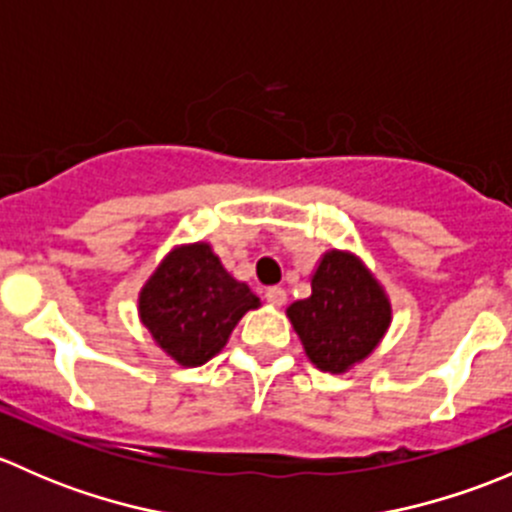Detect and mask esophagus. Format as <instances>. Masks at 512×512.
I'll use <instances>...</instances> for the list:
<instances>
[{"label": "esophagus", "instance_id": "esophagus-1", "mask_svg": "<svg viewBox=\"0 0 512 512\" xmlns=\"http://www.w3.org/2000/svg\"><path fill=\"white\" fill-rule=\"evenodd\" d=\"M265 299L270 304H275V307H282V304L287 302V292L282 287H267L265 289Z\"/></svg>", "mask_w": 512, "mask_h": 512}]
</instances>
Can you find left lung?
Listing matches in <instances>:
<instances>
[{
	"instance_id": "1",
	"label": "left lung",
	"mask_w": 512,
	"mask_h": 512,
	"mask_svg": "<svg viewBox=\"0 0 512 512\" xmlns=\"http://www.w3.org/2000/svg\"><path fill=\"white\" fill-rule=\"evenodd\" d=\"M287 317L312 364L342 374L374 352L389 329L391 304L361 260L332 250L312 275V294L289 304Z\"/></svg>"
}]
</instances>
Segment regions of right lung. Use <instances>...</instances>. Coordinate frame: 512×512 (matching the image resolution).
I'll use <instances>...</instances> for the list:
<instances>
[{
    "label": "right lung",
    "mask_w": 512,
    "mask_h": 512,
    "mask_svg": "<svg viewBox=\"0 0 512 512\" xmlns=\"http://www.w3.org/2000/svg\"><path fill=\"white\" fill-rule=\"evenodd\" d=\"M260 297L227 275L208 242L170 252L138 297L141 322L165 354L200 366L225 347L227 337Z\"/></svg>",
    "instance_id": "obj_1"
}]
</instances>
